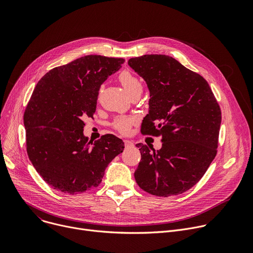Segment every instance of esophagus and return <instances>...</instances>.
<instances>
[{"instance_id":"obj_1","label":"esophagus","mask_w":253,"mask_h":253,"mask_svg":"<svg viewBox=\"0 0 253 253\" xmlns=\"http://www.w3.org/2000/svg\"><path fill=\"white\" fill-rule=\"evenodd\" d=\"M125 147H126V149L132 148V147H133V143L130 142V141H128V139H126V141H125Z\"/></svg>"}]
</instances>
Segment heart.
<instances>
[{"mask_svg":"<svg viewBox=\"0 0 253 253\" xmlns=\"http://www.w3.org/2000/svg\"><path fill=\"white\" fill-rule=\"evenodd\" d=\"M119 80L128 95L143 92V83L129 70H124L119 75ZM132 120L127 117H119L114 122V127L121 133L126 134L130 130Z\"/></svg>","mask_w":253,"mask_h":253,"instance_id":"1","label":"heart"}]
</instances>
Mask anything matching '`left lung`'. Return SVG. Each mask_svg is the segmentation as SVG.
Instances as JSON below:
<instances>
[{
  "label": "left lung",
  "instance_id": "obj_1",
  "mask_svg": "<svg viewBox=\"0 0 253 253\" xmlns=\"http://www.w3.org/2000/svg\"><path fill=\"white\" fill-rule=\"evenodd\" d=\"M150 90L144 134L162 135V148L137 144L141 162L134 172L144 191L170 197L197 184L214 160L221 110L208 82L173 57L148 54L128 60Z\"/></svg>",
  "mask_w": 253,
  "mask_h": 253
}]
</instances>
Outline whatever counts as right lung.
<instances>
[{"label": "right lung", "mask_w": 253, "mask_h": 253, "mask_svg": "<svg viewBox=\"0 0 253 253\" xmlns=\"http://www.w3.org/2000/svg\"><path fill=\"white\" fill-rule=\"evenodd\" d=\"M124 62L86 55L38 81L24 114L27 153L53 189L74 195L97 187L107 165L123 153L125 144L114 134L88 141L83 119L93 118L100 85Z\"/></svg>", "instance_id": "add662e5"}]
</instances>
